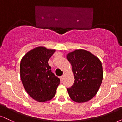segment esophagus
<instances>
[{
    "mask_svg": "<svg viewBox=\"0 0 122 122\" xmlns=\"http://www.w3.org/2000/svg\"><path fill=\"white\" fill-rule=\"evenodd\" d=\"M64 75L61 76L60 77V79H61V81L63 80V79H64Z\"/></svg>",
    "mask_w": 122,
    "mask_h": 122,
    "instance_id": "esophagus-1",
    "label": "esophagus"
}]
</instances>
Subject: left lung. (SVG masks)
Returning <instances> with one entry per match:
<instances>
[{
	"mask_svg": "<svg viewBox=\"0 0 122 122\" xmlns=\"http://www.w3.org/2000/svg\"><path fill=\"white\" fill-rule=\"evenodd\" d=\"M72 66L75 81L68 88L73 101L84 103L92 99L98 92L103 78L100 60L86 50L76 49L66 55Z\"/></svg>",
	"mask_w": 122,
	"mask_h": 122,
	"instance_id": "obj_1",
	"label": "left lung"
}]
</instances>
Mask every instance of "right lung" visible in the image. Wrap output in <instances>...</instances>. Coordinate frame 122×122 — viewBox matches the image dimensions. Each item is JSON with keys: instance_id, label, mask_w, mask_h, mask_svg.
Wrapping results in <instances>:
<instances>
[{"instance_id": "add662e5", "label": "right lung", "mask_w": 122, "mask_h": 122, "mask_svg": "<svg viewBox=\"0 0 122 122\" xmlns=\"http://www.w3.org/2000/svg\"><path fill=\"white\" fill-rule=\"evenodd\" d=\"M38 46L30 50L21 60L20 78L25 90L36 101L45 102L55 96L60 79L51 72L48 61L55 52Z\"/></svg>"}]
</instances>
